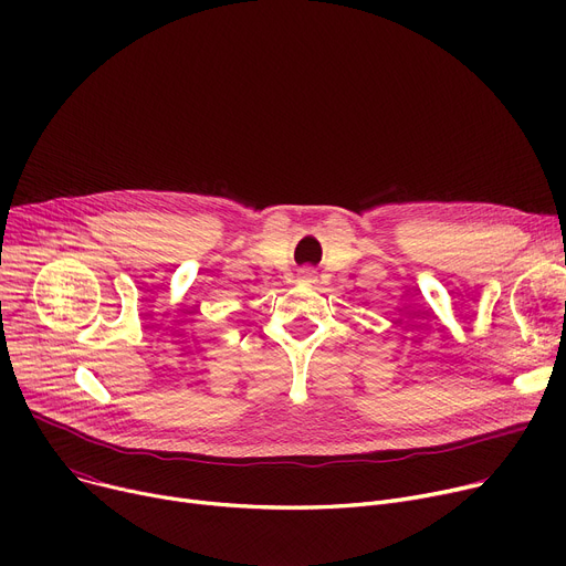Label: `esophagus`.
<instances>
[{
    "label": "esophagus",
    "instance_id": "obj_1",
    "mask_svg": "<svg viewBox=\"0 0 566 566\" xmlns=\"http://www.w3.org/2000/svg\"><path fill=\"white\" fill-rule=\"evenodd\" d=\"M298 275H301L305 282H314V280H316V273L312 271V268H303V271H301Z\"/></svg>",
    "mask_w": 566,
    "mask_h": 566
}]
</instances>
